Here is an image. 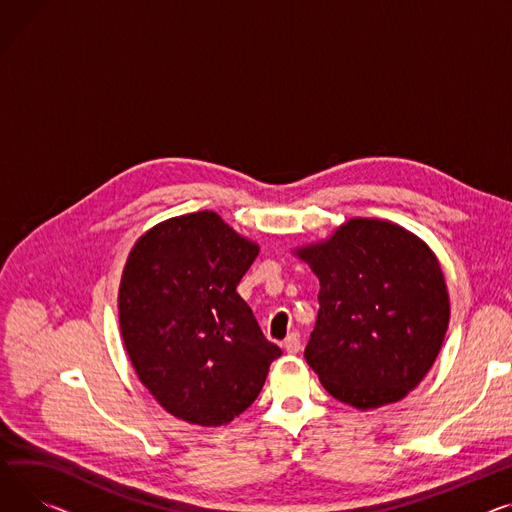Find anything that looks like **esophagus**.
Segmentation results:
<instances>
[{
  "label": "esophagus",
  "instance_id": "34e87169",
  "mask_svg": "<svg viewBox=\"0 0 512 512\" xmlns=\"http://www.w3.org/2000/svg\"><path fill=\"white\" fill-rule=\"evenodd\" d=\"M284 350L288 354H298L300 352V335L298 333H290L286 339H284Z\"/></svg>",
  "mask_w": 512,
  "mask_h": 512
}]
</instances>
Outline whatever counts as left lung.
<instances>
[{"mask_svg":"<svg viewBox=\"0 0 512 512\" xmlns=\"http://www.w3.org/2000/svg\"><path fill=\"white\" fill-rule=\"evenodd\" d=\"M294 253L321 284L304 358L327 393L356 410H377L414 391L451 317L432 249L389 220L352 218Z\"/></svg>","mask_w":512,"mask_h":512,"instance_id":"left-lung-1","label":"left lung"}]
</instances>
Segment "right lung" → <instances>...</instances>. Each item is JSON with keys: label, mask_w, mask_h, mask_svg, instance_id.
<instances>
[{"label": "right lung", "mask_w": 512, "mask_h": 512, "mask_svg": "<svg viewBox=\"0 0 512 512\" xmlns=\"http://www.w3.org/2000/svg\"><path fill=\"white\" fill-rule=\"evenodd\" d=\"M257 255V243L208 210L156 224L129 251L119 284L123 344L140 383L179 420L232 422L282 354L236 292Z\"/></svg>", "instance_id": "1"}]
</instances>
